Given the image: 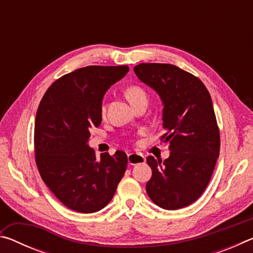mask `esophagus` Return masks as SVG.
I'll return each mask as SVG.
<instances>
[{
    "label": "esophagus",
    "instance_id": "esophagus-1",
    "mask_svg": "<svg viewBox=\"0 0 253 253\" xmlns=\"http://www.w3.org/2000/svg\"><path fill=\"white\" fill-rule=\"evenodd\" d=\"M127 157H128V163H129L130 165L142 164V163L145 162V156L142 155V154L130 153V154H128Z\"/></svg>",
    "mask_w": 253,
    "mask_h": 253
}]
</instances>
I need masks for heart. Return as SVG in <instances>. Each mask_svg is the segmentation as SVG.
<instances>
[{"mask_svg": "<svg viewBox=\"0 0 253 253\" xmlns=\"http://www.w3.org/2000/svg\"><path fill=\"white\" fill-rule=\"evenodd\" d=\"M126 96L131 105H134L135 102L142 100V99H146V92H145L142 88L138 87V85H130V87H128L126 90ZM105 111H106V106H105V104H102L101 105V114L104 115Z\"/></svg>", "mask_w": 253, "mask_h": 253, "instance_id": "obj_1", "label": "heart"}]
</instances>
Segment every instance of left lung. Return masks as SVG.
<instances>
[{"label":"left lung","instance_id":"1","mask_svg":"<svg viewBox=\"0 0 253 253\" xmlns=\"http://www.w3.org/2000/svg\"><path fill=\"white\" fill-rule=\"evenodd\" d=\"M140 81L155 90L163 106L161 137L170 155L162 162L147 157L152 177L146 192L165 210L194 203L207 188L220 154V131L211 96L198 77L169 63L134 67Z\"/></svg>","mask_w":253,"mask_h":253}]
</instances>
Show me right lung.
Here are the masks:
<instances>
[{
    "label": "right lung",
    "mask_w": 253,
    "mask_h": 253,
    "mask_svg": "<svg viewBox=\"0 0 253 253\" xmlns=\"http://www.w3.org/2000/svg\"><path fill=\"white\" fill-rule=\"evenodd\" d=\"M129 71L127 66H88L62 76L39 105L34 126L36 163L42 179L60 202L80 213L104 209L127 168L125 152L89 147L91 127L101 124L106 91Z\"/></svg>",
    "instance_id": "add662e5"
}]
</instances>
